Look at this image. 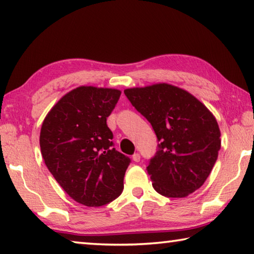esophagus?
<instances>
[{"instance_id":"1","label":"esophagus","mask_w":254,"mask_h":254,"mask_svg":"<svg viewBox=\"0 0 254 254\" xmlns=\"http://www.w3.org/2000/svg\"><path fill=\"white\" fill-rule=\"evenodd\" d=\"M140 154L139 153H134V154H133V156H132V159H133V161H134V162H139L140 161Z\"/></svg>"}]
</instances>
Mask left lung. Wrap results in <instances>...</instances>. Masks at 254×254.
<instances>
[{
    "instance_id": "8db88e82",
    "label": "left lung",
    "mask_w": 254,
    "mask_h": 254,
    "mask_svg": "<svg viewBox=\"0 0 254 254\" xmlns=\"http://www.w3.org/2000/svg\"><path fill=\"white\" fill-rule=\"evenodd\" d=\"M124 94L151 123L160 142L147 167L156 191L182 198L203 186L221 149L212 112L190 93L166 83L127 88Z\"/></svg>"
}]
</instances>
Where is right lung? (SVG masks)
<instances>
[{"label":"right lung","instance_id":"right-lung-1","mask_svg":"<svg viewBox=\"0 0 254 254\" xmlns=\"http://www.w3.org/2000/svg\"><path fill=\"white\" fill-rule=\"evenodd\" d=\"M121 91L79 86L49 111L40 131L47 168L72 199L98 207L121 195L130 158L113 148L106 119Z\"/></svg>","mask_w":254,"mask_h":254}]
</instances>
